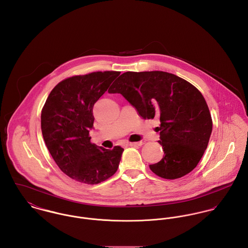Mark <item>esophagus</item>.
Instances as JSON below:
<instances>
[{"label": "esophagus", "instance_id": "obj_1", "mask_svg": "<svg viewBox=\"0 0 248 248\" xmlns=\"http://www.w3.org/2000/svg\"><path fill=\"white\" fill-rule=\"evenodd\" d=\"M143 144L142 141H138V142H127L126 146H141Z\"/></svg>", "mask_w": 248, "mask_h": 248}]
</instances>
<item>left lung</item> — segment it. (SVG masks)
<instances>
[{"mask_svg":"<svg viewBox=\"0 0 248 248\" xmlns=\"http://www.w3.org/2000/svg\"><path fill=\"white\" fill-rule=\"evenodd\" d=\"M109 93L122 94L143 119L160 118L165 157L151 171L161 178H181L199 164L212 132V119L202 93L186 80L164 71L125 72Z\"/></svg>","mask_w":248,"mask_h":248,"instance_id":"left-lung-1","label":"left lung"}]
</instances>
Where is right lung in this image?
<instances>
[{
  "mask_svg": "<svg viewBox=\"0 0 248 248\" xmlns=\"http://www.w3.org/2000/svg\"><path fill=\"white\" fill-rule=\"evenodd\" d=\"M120 75L118 71L93 72L58 83L46 99L41 127L46 147L60 169L71 179L95 185L117 171L121 146L106 149L90 142L93 107Z\"/></svg>",
  "mask_w": 248,
  "mask_h": 248,
  "instance_id": "1",
  "label": "right lung"
}]
</instances>
